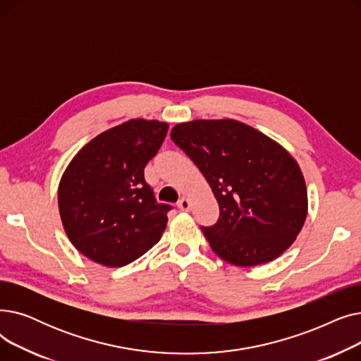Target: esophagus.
Returning a JSON list of instances; mask_svg holds the SVG:
<instances>
[{"label": "esophagus", "mask_w": 361, "mask_h": 361, "mask_svg": "<svg viewBox=\"0 0 361 361\" xmlns=\"http://www.w3.org/2000/svg\"><path fill=\"white\" fill-rule=\"evenodd\" d=\"M177 206H178L180 211H185L187 212V211L192 209V202H190V199H188V197H181L178 200Z\"/></svg>", "instance_id": "34e87169"}]
</instances>
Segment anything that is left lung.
<instances>
[{"label":"left lung","instance_id":"left-lung-1","mask_svg":"<svg viewBox=\"0 0 361 361\" xmlns=\"http://www.w3.org/2000/svg\"><path fill=\"white\" fill-rule=\"evenodd\" d=\"M171 139L211 185L219 219L204 226L212 250L235 267L275 260L295 241L307 216V187L290 152L233 118L178 123Z\"/></svg>","mask_w":361,"mask_h":361}]
</instances>
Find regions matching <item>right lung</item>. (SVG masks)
I'll return each mask as SVG.
<instances>
[{
	"instance_id": "obj_1",
	"label": "right lung",
	"mask_w": 361,
	"mask_h": 361,
	"mask_svg": "<svg viewBox=\"0 0 361 361\" xmlns=\"http://www.w3.org/2000/svg\"><path fill=\"white\" fill-rule=\"evenodd\" d=\"M166 131V123L133 118L102 131L70 161L59 184V209L83 256L120 268L159 241L171 206L155 202L143 171Z\"/></svg>"
}]
</instances>
